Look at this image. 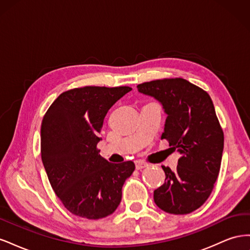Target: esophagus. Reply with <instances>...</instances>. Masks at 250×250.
<instances>
[{
  "instance_id": "1",
  "label": "esophagus",
  "mask_w": 250,
  "mask_h": 250,
  "mask_svg": "<svg viewBox=\"0 0 250 250\" xmlns=\"http://www.w3.org/2000/svg\"><path fill=\"white\" fill-rule=\"evenodd\" d=\"M148 164L146 163V162H144V161H137L135 162V168H137V170H142V169H144V168H146V167H148Z\"/></svg>"
}]
</instances>
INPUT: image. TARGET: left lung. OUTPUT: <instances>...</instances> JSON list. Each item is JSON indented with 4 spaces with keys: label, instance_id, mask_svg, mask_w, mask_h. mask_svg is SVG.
<instances>
[{
    "label": "left lung",
    "instance_id": "obj_1",
    "mask_svg": "<svg viewBox=\"0 0 250 250\" xmlns=\"http://www.w3.org/2000/svg\"><path fill=\"white\" fill-rule=\"evenodd\" d=\"M137 87L163 104L168 117L162 140L180 153L175 171L162 166L166 179L154 191V202L166 213H192L209 197L220 171L224 134L213 101L206 90L183 78L144 82Z\"/></svg>",
    "mask_w": 250,
    "mask_h": 250
}]
</instances>
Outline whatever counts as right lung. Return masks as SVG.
<instances>
[{
    "instance_id": "1",
    "label": "right lung",
    "mask_w": 250,
    "mask_h": 250,
    "mask_svg": "<svg viewBox=\"0 0 250 250\" xmlns=\"http://www.w3.org/2000/svg\"><path fill=\"white\" fill-rule=\"evenodd\" d=\"M129 86H84L62 93L43 116L42 161L51 187L73 215L96 220L117 209L133 162L111 164L97 144L109 108Z\"/></svg>"
}]
</instances>
